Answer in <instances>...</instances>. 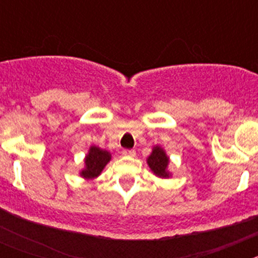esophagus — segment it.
<instances>
[{"instance_id":"esophagus-1","label":"esophagus","mask_w":258,"mask_h":258,"mask_svg":"<svg viewBox=\"0 0 258 258\" xmlns=\"http://www.w3.org/2000/svg\"><path fill=\"white\" fill-rule=\"evenodd\" d=\"M122 155L130 156V157H134V156H136V151H135V150H123V151H122Z\"/></svg>"}]
</instances>
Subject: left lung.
Returning a JSON list of instances; mask_svg holds the SVG:
<instances>
[{
  "instance_id": "obj_1",
  "label": "left lung",
  "mask_w": 258,
  "mask_h": 258,
  "mask_svg": "<svg viewBox=\"0 0 258 258\" xmlns=\"http://www.w3.org/2000/svg\"><path fill=\"white\" fill-rule=\"evenodd\" d=\"M147 163L150 166L151 171L155 173L157 177L168 178L171 177V173L168 172V163L170 158L166 155L165 150L160 146H155L152 150V153L148 156Z\"/></svg>"
}]
</instances>
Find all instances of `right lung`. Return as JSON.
I'll return each mask as SVG.
<instances>
[{"mask_svg": "<svg viewBox=\"0 0 258 258\" xmlns=\"http://www.w3.org/2000/svg\"><path fill=\"white\" fill-rule=\"evenodd\" d=\"M111 160V153L96 146H91L90 151L85 158V168L80 172L81 177L86 179H93L101 175Z\"/></svg>", "mask_w": 258, "mask_h": 258, "instance_id": "add662e5", "label": "right lung"}]
</instances>
